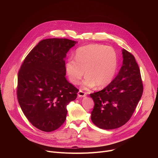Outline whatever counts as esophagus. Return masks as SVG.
I'll list each match as a JSON object with an SVG mask.
<instances>
[{
    "instance_id": "esophagus-1",
    "label": "esophagus",
    "mask_w": 158,
    "mask_h": 158,
    "mask_svg": "<svg viewBox=\"0 0 158 158\" xmlns=\"http://www.w3.org/2000/svg\"><path fill=\"white\" fill-rule=\"evenodd\" d=\"M86 95H87V93L83 92V91H82V90H79V92H78V93H77V95L79 97H84Z\"/></svg>"
}]
</instances>
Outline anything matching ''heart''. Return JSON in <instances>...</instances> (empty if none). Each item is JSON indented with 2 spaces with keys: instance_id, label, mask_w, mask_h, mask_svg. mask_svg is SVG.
I'll use <instances>...</instances> for the list:
<instances>
[{
  "instance_id": "1",
  "label": "heart",
  "mask_w": 158,
  "mask_h": 158,
  "mask_svg": "<svg viewBox=\"0 0 158 158\" xmlns=\"http://www.w3.org/2000/svg\"><path fill=\"white\" fill-rule=\"evenodd\" d=\"M117 66L118 56L113 47L89 44L77 49L75 60L66 61L65 71L73 85L79 83L85 71L82 88L88 89L96 85L98 88H103L114 79Z\"/></svg>"
}]
</instances>
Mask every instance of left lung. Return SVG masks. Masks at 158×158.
<instances>
[{
  "instance_id": "left-lung-1",
  "label": "left lung",
  "mask_w": 158,
  "mask_h": 158,
  "mask_svg": "<svg viewBox=\"0 0 158 158\" xmlns=\"http://www.w3.org/2000/svg\"><path fill=\"white\" fill-rule=\"evenodd\" d=\"M122 67L111 83L102 90L90 94L94 101L91 119L102 129H114L127 123L143 94L140 70L133 55L122 51Z\"/></svg>"
}]
</instances>
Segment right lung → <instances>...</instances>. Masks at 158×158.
<instances>
[{
  "mask_svg": "<svg viewBox=\"0 0 158 158\" xmlns=\"http://www.w3.org/2000/svg\"><path fill=\"white\" fill-rule=\"evenodd\" d=\"M76 41L49 38L40 41L24 60L18 74L17 97L33 126L51 132L64 123L67 106L79 90L66 79V54Z\"/></svg>",
  "mask_w": 158,
  "mask_h": 158,
  "instance_id": "right-lung-1",
  "label": "right lung"
}]
</instances>
